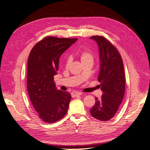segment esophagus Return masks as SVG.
Listing matches in <instances>:
<instances>
[{"instance_id":"esophagus-1","label":"esophagus","mask_w":150,"mask_h":150,"mask_svg":"<svg viewBox=\"0 0 150 150\" xmlns=\"http://www.w3.org/2000/svg\"><path fill=\"white\" fill-rule=\"evenodd\" d=\"M81 92H78V91H74V92H72V93H71V96H72V97H73V98H76V97H77V96H80V95H81Z\"/></svg>"}]
</instances>
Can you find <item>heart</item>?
<instances>
[{
  "label": "heart",
  "mask_w": 150,
  "mask_h": 150,
  "mask_svg": "<svg viewBox=\"0 0 150 150\" xmlns=\"http://www.w3.org/2000/svg\"><path fill=\"white\" fill-rule=\"evenodd\" d=\"M77 56L79 58V59L83 64L85 63L93 62L94 56L92 51L88 48H83L81 51L77 52ZM69 59H67L66 61V66L67 67L69 65Z\"/></svg>",
  "instance_id": "obj_1"
}]
</instances>
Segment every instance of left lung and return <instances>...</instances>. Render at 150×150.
<instances>
[{
  "instance_id": "1",
  "label": "left lung",
  "mask_w": 150,
  "mask_h": 150,
  "mask_svg": "<svg viewBox=\"0 0 150 150\" xmlns=\"http://www.w3.org/2000/svg\"><path fill=\"white\" fill-rule=\"evenodd\" d=\"M98 45L100 69L98 81L103 91L102 98H95L91 115L98 120L106 121L115 116L123 99L125 75L120 52L109 40L100 35L90 38Z\"/></svg>"
}]
</instances>
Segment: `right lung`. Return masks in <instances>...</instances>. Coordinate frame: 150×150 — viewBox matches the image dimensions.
<instances>
[{
  "label": "right lung",
  "mask_w": 150,
  "mask_h": 150,
  "mask_svg": "<svg viewBox=\"0 0 150 150\" xmlns=\"http://www.w3.org/2000/svg\"><path fill=\"white\" fill-rule=\"evenodd\" d=\"M77 39L47 36L30 52L27 74L29 96L40 118L48 123L62 118L69 108L71 94L56 89L54 76L61 54Z\"/></svg>",
  "instance_id": "1"
}]
</instances>
